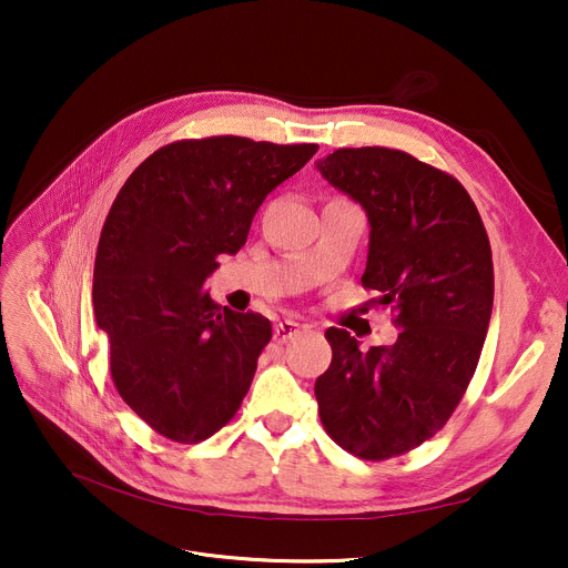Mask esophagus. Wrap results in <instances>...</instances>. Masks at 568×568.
Returning <instances> with one entry per match:
<instances>
[{
  "label": "esophagus",
  "instance_id": "obj_1",
  "mask_svg": "<svg viewBox=\"0 0 568 568\" xmlns=\"http://www.w3.org/2000/svg\"><path fill=\"white\" fill-rule=\"evenodd\" d=\"M300 332H302V324H300V322H294V320H281V322L276 324V329H274V341H276V343H287V341L300 336Z\"/></svg>",
  "mask_w": 568,
  "mask_h": 568
}]
</instances>
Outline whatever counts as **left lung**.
Returning a JSON list of instances; mask_svg holds the SVG:
<instances>
[{
  "label": "left lung",
  "instance_id": "8db88e82",
  "mask_svg": "<svg viewBox=\"0 0 568 568\" xmlns=\"http://www.w3.org/2000/svg\"><path fill=\"white\" fill-rule=\"evenodd\" d=\"M371 223L366 290L392 308L398 341L359 349L326 329L332 366L315 382L329 437L362 460L403 456L452 419L493 313V251L458 179L400 149L343 146L317 163Z\"/></svg>",
  "mask_w": 568,
  "mask_h": 568
}]
</instances>
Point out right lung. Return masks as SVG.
Instances as JSON below:
<instances>
[{
    "instance_id": "add662e5",
    "label": "right lung",
    "mask_w": 568,
    "mask_h": 568,
    "mask_svg": "<svg viewBox=\"0 0 568 568\" xmlns=\"http://www.w3.org/2000/svg\"><path fill=\"white\" fill-rule=\"evenodd\" d=\"M317 144L239 135L170 142L116 193L94 264V315L119 396L159 435L197 444L242 405L272 322L214 304L206 276L246 244L257 206Z\"/></svg>"
}]
</instances>
